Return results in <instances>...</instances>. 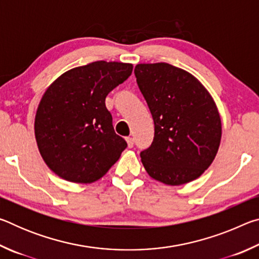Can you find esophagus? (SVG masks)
Returning <instances> with one entry per match:
<instances>
[{
	"mask_svg": "<svg viewBox=\"0 0 259 259\" xmlns=\"http://www.w3.org/2000/svg\"><path fill=\"white\" fill-rule=\"evenodd\" d=\"M125 140H126V143H128L129 147H134V138L133 137H126Z\"/></svg>",
	"mask_w": 259,
	"mask_h": 259,
	"instance_id": "34e87169",
	"label": "esophagus"
}]
</instances>
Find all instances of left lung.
I'll return each instance as SVG.
<instances>
[{
	"label": "left lung",
	"mask_w": 259,
	"mask_h": 259,
	"mask_svg": "<svg viewBox=\"0 0 259 259\" xmlns=\"http://www.w3.org/2000/svg\"><path fill=\"white\" fill-rule=\"evenodd\" d=\"M135 75L154 121L151 146L140 152L144 168L166 185L194 181L212 163L221 144L212 97L192 74L166 63L138 64Z\"/></svg>",
	"instance_id": "obj_1"
}]
</instances>
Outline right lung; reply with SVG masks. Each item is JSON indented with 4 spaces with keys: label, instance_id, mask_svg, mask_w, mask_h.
<instances>
[{
    "label": "right lung",
    "instance_id": "obj_1",
    "mask_svg": "<svg viewBox=\"0 0 259 259\" xmlns=\"http://www.w3.org/2000/svg\"><path fill=\"white\" fill-rule=\"evenodd\" d=\"M131 73V64L99 60L64 73L48 88L35 115V138L60 178L94 183L120 159L126 142L114 131L105 99Z\"/></svg>",
    "mask_w": 259,
    "mask_h": 259
}]
</instances>
